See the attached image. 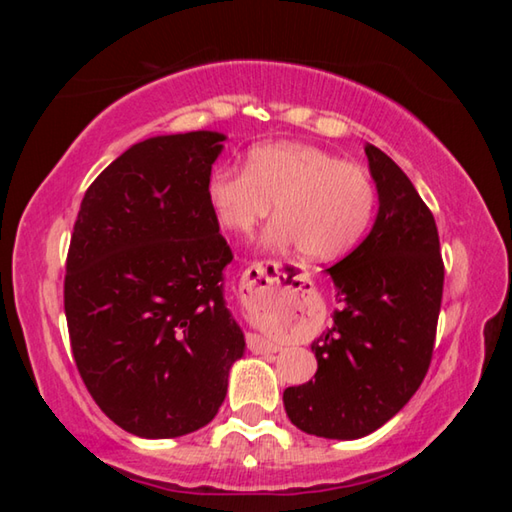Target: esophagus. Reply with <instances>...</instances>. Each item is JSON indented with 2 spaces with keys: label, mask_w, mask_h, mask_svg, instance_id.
<instances>
[{
  "label": "esophagus",
  "mask_w": 512,
  "mask_h": 512,
  "mask_svg": "<svg viewBox=\"0 0 512 512\" xmlns=\"http://www.w3.org/2000/svg\"><path fill=\"white\" fill-rule=\"evenodd\" d=\"M273 262H253L250 264L246 271H244V277H241V291H246V296L250 300H266L268 296L273 293V277L268 275L273 271ZM248 348L250 352H277V345L275 343H268L264 341L262 336L257 334H248Z\"/></svg>",
  "instance_id": "obj_1"
}]
</instances>
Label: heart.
Listing matches in <instances>:
<instances>
[{
	"instance_id": "1",
	"label": "heart",
	"mask_w": 512,
	"mask_h": 512,
	"mask_svg": "<svg viewBox=\"0 0 512 512\" xmlns=\"http://www.w3.org/2000/svg\"><path fill=\"white\" fill-rule=\"evenodd\" d=\"M207 198L223 228L237 235L253 232L275 203L277 221L266 244H298L311 259L348 253L375 212V185L366 169L302 142L255 146L246 169H214Z\"/></svg>"
}]
</instances>
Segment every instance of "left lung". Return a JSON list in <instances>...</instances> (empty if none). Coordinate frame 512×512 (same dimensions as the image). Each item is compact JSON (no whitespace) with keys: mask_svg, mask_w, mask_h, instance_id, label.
<instances>
[{"mask_svg":"<svg viewBox=\"0 0 512 512\" xmlns=\"http://www.w3.org/2000/svg\"><path fill=\"white\" fill-rule=\"evenodd\" d=\"M379 212L370 235L327 268L341 307L311 343L318 370L284 391V409L311 436L354 440L386 424L427 375L445 264L433 214L406 173L366 144Z\"/></svg>","mask_w":512,"mask_h":512,"instance_id":"left-lung-1","label":"left lung"}]
</instances>
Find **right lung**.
Wrapping results in <instances>:
<instances>
[{"label":"right lung","instance_id":"right-lung-1","mask_svg":"<svg viewBox=\"0 0 512 512\" xmlns=\"http://www.w3.org/2000/svg\"><path fill=\"white\" fill-rule=\"evenodd\" d=\"M223 140L194 131L133 144L88 187L69 241L76 368L99 409L142 438L212 422L244 357L225 305L232 250L207 198Z\"/></svg>","mask_w":512,"mask_h":512}]
</instances>
